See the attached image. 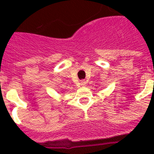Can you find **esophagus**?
Returning <instances> with one entry per match:
<instances>
[{
    "label": "esophagus",
    "instance_id": "1",
    "mask_svg": "<svg viewBox=\"0 0 154 154\" xmlns=\"http://www.w3.org/2000/svg\"><path fill=\"white\" fill-rule=\"evenodd\" d=\"M81 85H82V86H85L86 82H85V81H82V82H81Z\"/></svg>",
    "mask_w": 154,
    "mask_h": 154
}]
</instances>
